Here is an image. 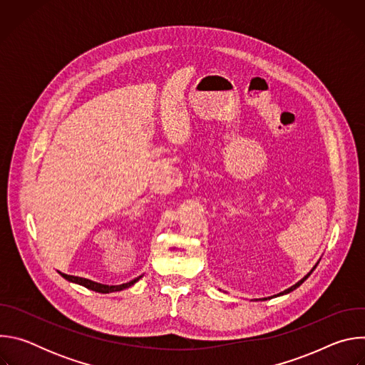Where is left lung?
<instances>
[{"label":"left lung","mask_w":365,"mask_h":365,"mask_svg":"<svg viewBox=\"0 0 365 365\" xmlns=\"http://www.w3.org/2000/svg\"><path fill=\"white\" fill-rule=\"evenodd\" d=\"M317 266H318V263H317ZM317 266H315V267H314V269H312V270H310V272H309V273H307V274H306V276H304V277H303V279H302V280H299V282H297V283H296V284H293V286H292V287H289V289H286V290H284V292H282V293H279V294H274V296H282V294H286V293H290V292H293V290H294V289H297V287H299V286H300V284H302V283H303V282H304V280H306V279H307V277H309V276H310V274H312V272H314V270H315V269H317ZM274 296H272V297H274ZM272 297H264V299H263V300H267V299H272Z\"/></svg>","instance_id":"obj_1"}]
</instances>
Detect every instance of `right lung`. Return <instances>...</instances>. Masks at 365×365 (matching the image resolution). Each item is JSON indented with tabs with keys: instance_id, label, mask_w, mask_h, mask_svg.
Segmentation results:
<instances>
[{
	"instance_id": "1",
	"label": "right lung",
	"mask_w": 365,
	"mask_h": 365,
	"mask_svg": "<svg viewBox=\"0 0 365 365\" xmlns=\"http://www.w3.org/2000/svg\"><path fill=\"white\" fill-rule=\"evenodd\" d=\"M61 273V272H59ZM61 276L72 283H76V284H81L89 290H93V292H98V293H113V292H120V290H124V289H128L131 287L134 283H137L143 276H138L135 277L134 280L128 282V283H124V284H118V286H108V284H101V283H96V282H92V280H88V279H83V277H76V276H69V274H65V273H61Z\"/></svg>"
}]
</instances>
